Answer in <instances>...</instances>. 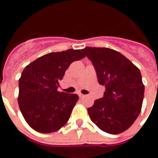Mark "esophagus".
<instances>
[{
  "instance_id": "esophagus-1",
  "label": "esophagus",
  "mask_w": 158,
  "mask_h": 158,
  "mask_svg": "<svg viewBox=\"0 0 158 158\" xmlns=\"http://www.w3.org/2000/svg\"><path fill=\"white\" fill-rule=\"evenodd\" d=\"M79 96L80 98H84V97H85V95H83L81 93H79Z\"/></svg>"
}]
</instances>
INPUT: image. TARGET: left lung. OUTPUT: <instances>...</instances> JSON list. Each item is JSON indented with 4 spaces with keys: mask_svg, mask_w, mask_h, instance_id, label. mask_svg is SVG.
Masks as SVG:
<instances>
[{
    "mask_svg": "<svg viewBox=\"0 0 158 158\" xmlns=\"http://www.w3.org/2000/svg\"><path fill=\"white\" fill-rule=\"evenodd\" d=\"M82 52L92 62L99 84L106 88L102 98L88 108L89 118L104 132L125 131L142 106L145 86L139 69L113 49L85 47Z\"/></svg>",
    "mask_w": 158,
    "mask_h": 158,
    "instance_id": "8db88e82",
    "label": "left lung"
}]
</instances>
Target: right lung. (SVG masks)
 I'll use <instances>...</instances> for the list:
<instances>
[{
    "label": "right lung",
    "instance_id": "right-lung-1",
    "mask_svg": "<svg viewBox=\"0 0 158 158\" xmlns=\"http://www.w3.org/2000/svg\"><path fill=\"white\" fill-rule=\"evenodd\" d=\"M85 55L80 50H67L42 56L23 69L19 79V105L33 129L55 132L66 124L79 100L76 94L57 90L66 70Z\"/></svg>",
    "mask_w": 158,
    "mask_h": 158
}]
</instances>
